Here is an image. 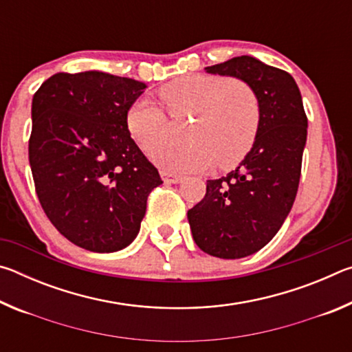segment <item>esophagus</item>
Segmentation results:
<instances>
[{
    "instance_id": "34e87169",
    "label": "esophagus",
    "mask_w": 352,
    "mask_h": 352,
    "mask_svg": "<svg viewBox=\"0 0 352 352\" xmlns=\"http://www.w3.org/2000/svg\"><path fill=\"white\" fill-rule=\"evenodd\" d=\"M162 178L164 183L168 184H177L183 180L182 175H175V174H170V172H162Z\"/></svg>"
}]
</instances>
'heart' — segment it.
<instances>
[{"label":"heart","mask_w":352,"mask_h":352,"mask_svg":"<svg viewBox=\"0 0 352 352\" xmlns=\"http://www.w3.org/2000/svg\"><path fill=\"white\" fill-rule=\"evenodd\" d=\"M174 118L192 116L186 147L163 146L169 135V119L151 96L130 105L127 126L144 152H153L155 164L168 172L231 169L252 151L261 126V104L254 88L242 79L220 76H180L160 90Z\"/></svg>","instance_id":"b5f03b06"}]
</instances>
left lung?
<instances>
[{"label": "left lung", "mask_w": 352, "mask_h": 352, "mask_svg": "<svg viewBox=\"0 0 352 352\" xmlns=\"http://www.w3.org/2000/svg\"><path fill=\"white\" fill-rule=\"evenodd\" d=\"M254 88L261 126L252 151L234 170L206 182V194L188 211L195 243L222 259L259 252L281 228L294 205L307 140L300 88L285 71L250 56L205 68Z\"/></svg>", "instance_id": "8db88e82"}]
</instances>
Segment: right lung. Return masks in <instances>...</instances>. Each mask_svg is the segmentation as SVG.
Masks as SVG:
<instances>
[{
  "label": "right lung",
  "mask_w": 352,
  "mask_h": 352,
  "mask_svg": "<svg viewBox=\"0 0 352 352\" xmlns=\"http://www.w3.org/2000/svg\"><path fill=\"white\" fill-rule=\"evenodd\" d=\"M146 88L102 71L57 73L32 98L29 164L40 205L58 233L88 252L130 245L148 194L163 183L127 126Z\"/></svg>",
  "instance_id": "add662e5"
}]
</instances>
